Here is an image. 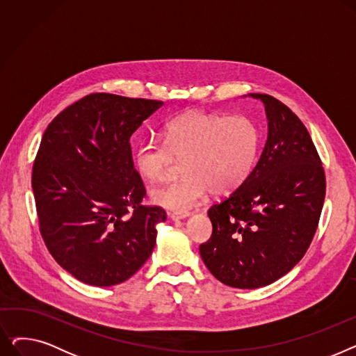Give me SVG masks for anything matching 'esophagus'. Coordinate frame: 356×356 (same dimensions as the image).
<instances>
[{
    "label": "esophagus",
    "mask_w": 356,
    "mask_h": 356,
    "mask_svg": "<svg viewBox=\"0 0 356 356\" xmlns=\"http://www.w3.org/2000/svg\"><path fill=\"white\" fill-rule=\"evenodd\" d=\"M168 215H170V218L173 220H180V219H186L191 213L189 212H170Z\"/></svg>",
    "instance_id": "obj_1"
}]
</instances>
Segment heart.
<instances>
[{
  "label": "heart",
  "mask_w": 356,
  "mask_h": 356,
  "mask_svg": "<svg viewBox=\"0 0 356 356\" xmlns=\"http://www.w3.org/2000/svg\"><path fill=\"white\" fill-rule=\"evenodd\" d=\"M164 143L143 141L134 152V164L148 181L163 180L173 156L183 159L181 179L152 189L149 199L176 212H188L211 191L228 195L247 180L255 165L261 133L247 117H225L192 111L168 121Z\"/></svg>",
  "instance_id": "b5f03b06"
}]
</instances>
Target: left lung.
<instances>
[{
	"label": "left lung",
	"mask_w": 356,
	"mask_h": 356,
	"mask_svg": "<svg viewBox=\"0 0 356 356\" xmlns=\"http://www.w3.org/2000/svg\"><path fill=\"white\" fill-rule=\"evenodd\" d=\"M268 136L239 188L208 211L212 236L200 245L204 266L220 283L259 289L287 274L306 254L319 223L326 177L305 124L267 93Z\"/></svg>",
	"instance_id": "8db88e82"
}]
</instances>
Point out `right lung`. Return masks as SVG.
<instances>
[{
  "mask_svg": "<svg viewBox=\"0 0 356 356\" xmlns=\"http://www.w3.org/2000/svg\"><path fill=\"white\" fill-rule=\"evenodd\" d=\"M161 105L90 93L44 131L31 176L40 234L56 263L85 284H120L154 250L165 211L141 204L129 138Z\"/></svg>",
  "mask_w": 356,
  "mask_h": 356,
  "instance_id": "add662e5",
  "label": "right lung"
}]
</instances>
